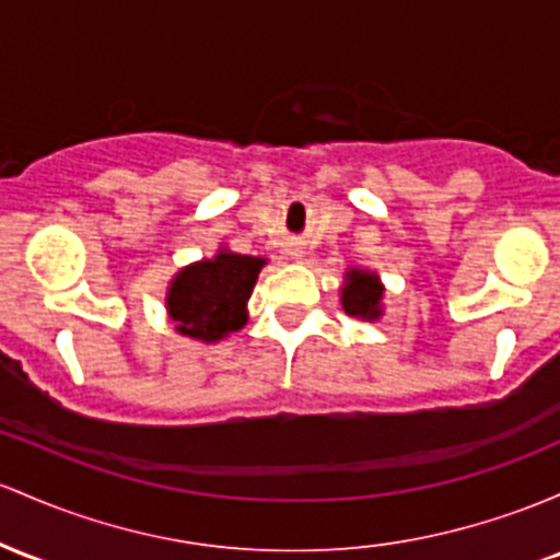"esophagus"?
Wrapping results in <instances>:
<instances>
[{
	"label": "esophagus",
	"mask_w": 560,
	"mask_h": 560,
	"mask_svg": "<svg viewBox=\"0 0 560 560\" xmlns=\"http://www.w3.org/2000/svg\"><path fill=\"white\" fill-rule=\"evenodd\" d=\"M300 255H303V252H300V249H292V257H300Z\"/></svg>",
	"instance_id": "1"
}]
</instances>
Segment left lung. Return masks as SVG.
I'll return each mask as SVG.
<instances>
[{
    "label": "left lung",
    "mask_w": 560,
    "mask_h": 560,
    "mask_svg": "<svg viewBox=\"0 0 560 560\" xmlns=\"http://www.w3.org/2000/svg\"><path fill=\"white\" fill-rule=\"evenodd\" d=\"M383 298L385 284L380 276L370 268H348L340 284V303L342 311L353 318H364V322H377L383 318Z\"/></svg>",
    "instance_id": "1"
}]
</instances>
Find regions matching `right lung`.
<instances>
[{
    "mask_svg": "<svg viewBox=\"0 0 560 560\" xmlns=\"http://www.w3.org/2000/svg\"><path fill=\"white\" fill-rule=\"evenodd\" d=\"M266 257L238 255L223 244L212 257L188 262L167 284L170 322L177 335L214 346L247 324V303Z\"/></svg>",
    "mask_w": 560,
    "mask_h": 560,
    "instance_id": "add662e5",
    "label": "right lung"
}]
</instances>
